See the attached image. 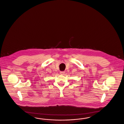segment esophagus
Segmentation results:
<instances>
[{
	"label": "esophagus",
	"mask_w": 124,
	"mask_h": 124,
	"mask_svg": "<svg viewBox=\"0 0 124 124\" xmlns=\"http://www.w3.org/2000/svg\"><path fill=\"white\" fill-rule=\"evenodd\" d=\"M64 73H65L64 71H60V74L61 75H64Z\"/></svg>",
	"instance_id": "34e87169"
}]
</instances>
